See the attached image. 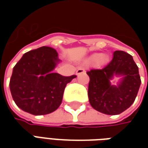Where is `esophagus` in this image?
Returning a JSON list of instances; mask_svg holds the SVG:
<instances>
[{"label":"esophagus","mask_w":148,"mask_h":148,"mask_svg":"<svg viewBox=\"0 0 148 148\" xmlns=\"http://www.w3.org/2000/svg\"><path fill=\"white\" fill-rule=\"evenodd\" d=\"M83 73H85V70L82 69V68H78L77 70V71H76V74H77V75L83 74Z\"/></svg>","instance_id":"34e87169"}]
</instances>
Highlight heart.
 <instances>
[{"label": "heart", "mask_w": 148, "mask_h": 148, "mask_svg": "<svg viewBox=\"0 0 148 148\" xmlns=\"http://www.w3.org/2000/svg\"><path fill=\"white\" fill-rule=\"evenodd\" d=\"M91 60H93L94 62H97L100 63H103L105 62V57L103 55H101L99 54H96V55H93L91 57Z\"/></svg>", "instance_id": "heart-1"}]
</instances>
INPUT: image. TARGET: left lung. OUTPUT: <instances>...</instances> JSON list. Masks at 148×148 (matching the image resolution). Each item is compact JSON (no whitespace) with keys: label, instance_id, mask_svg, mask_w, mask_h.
<instances>
[{"label":"left lung","instance_id":"left-lung-1","mask_svg":"<svg viewBox=\"0 0 148 148\" xmlns=\"http://www.w3.org/2000/svg\"><path fill=\"white\" fill-rule=\"evenodd\" d=\"M87 74L90 77L89 101L97 111L107 115H117L128 109L135 101L141 80L138 66L129 54L116 51L106 66L100 70H90ZM114 75L124 76L116 87L110 83Z\"/></svg>","mask_w":148,"mask_h":148}]
</instances>
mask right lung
<instances>
[{"mask_svg": "<svg viewBox=\"0 0 148 148\" xmlns=\"http://www.w3.org/2000/svg\"><path fill=\"white\" fill-rule=\"evenodd\" d=\"M59 61L55 49L41 47L25 53L15 65L9 86L20 109L39 116L49 114L59 107L66 84L77 77L53 73Z\"/></svg>", "mask_w": 148, "mask_h": 148, "instance_id": "add662e5", "label": "right lung"}]
</instances>
